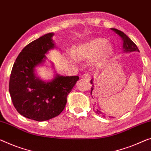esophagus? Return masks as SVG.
<instances>
[{
  "label": "esophagus",
  "mask_w": 151,
  "mask_h": 151,
  "mask_svg": "<svg viewBox=\"0 0 151 151\" xmlns=\"http://www.w3.org/2000/svg\"><path fill=\"white\" fill-rule=\"evenodd\" d=\"M81 78L87 81H89L91 80V77H90V75H88V74H84V75L81 76Z\"/></svg>",
  "instance_id": "esophagus-1"
}]
</instances>
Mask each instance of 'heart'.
<instances>
[{
  "label": "heart",
  "mask_w": 151,
  "mask_h": 151,
  "mask_svg": "<svg viewBox=\"0 0 151 151\" xmlns=\"http://www.w3.org/2000/svg\"><path fill=\"white\" fill-rule=\"evenodd\" d=\"M110 49L106 45V40L103 39H96L78 45L73 49V55L79 60H91L96 58V66L105 64L109 59Z\"/></svg>",
  "instance_id": "b5f03b06"
}]
</instances>
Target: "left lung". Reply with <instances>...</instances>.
Returning <instances> with one entry per match:
<instances>
[{
	"instance_id": "8db88e82",
	"label": "left lung",
	"mask_w": 151,
	"mask_h": 151,
	"mask_svg": "<svg viewBox=\"0 0 151 151\" xmlns=\"http://www.w3.org/2000/svg\"><path fill=\"white\" fill-rule=\"evenodd\" d=\"M112 30H113L114 32H115L116 35H118L119 37H121V40L123 41V49H124V51L125 52H132V51H140L138 48V47L136 46V45L134 43V42L132 41V40L129 39V37H127V35H125L124 32H121V30H119L117 29H114L112 28ZM91 83L93 84V79L91 80ZM93 89V85H92L91 87V94H92V91ZM96 113L100 115L101 116H103V117H105L104 113L102 112H101L99 110H96L95 111Z\"/></svg>"
}]
</instances>
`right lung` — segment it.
I'll list each match as a JSON object with an SVG mask.
<instances>
[{"mask_svg":"<svg viewBox=\"0 0 151 151\" xmlns=\"http://www.w3.org/2000/svg\"><path fill=\"white\" fill-rule=\"evenodd\" d=\"M53 36V33L46 34L27 45L18 55L11 73L9 90L13 106L20 114L37 121L59 115L68 93L79 79L78 76L57 75L45 83L36 77L35 68L54 47Z\"/></svg>","mask_w":151,"mask_h":151,"instance_id":"add662e5","label":"right lung"}]
</instances>
